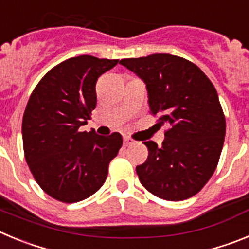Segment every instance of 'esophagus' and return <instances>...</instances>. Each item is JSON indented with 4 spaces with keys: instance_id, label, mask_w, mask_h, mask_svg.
Returning <instances> with one entry per match:
<instances>
[{
    "instance_id": "obj_1",
    "label": "esophagus",
    "mask_w": 249,
    "mask_h": 249,
    "mask_svg": "<svg viewBox=\"0 0 249 249\" xmlns=\"http://www.w3.org/2000/svg\"><path fill=\"white\" fill-rule=\"evenodd\" d=\"M123 143H124V146L126 147H128V146H132V144H135L136 141L133 140V138L124 136V137H123Z\"/></svg>"
}]
</instances>
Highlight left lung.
I'll use <instances>...</instances> for the list:
<instances>
[{
	"mask_svg": "<svg viewBox=\"0 0 249 249\" xmlns=\"http://www.w3.org/2000/svg\"><path fill=\"white\" fill-rule=\"evenodd\" d=\"M146 82L149 109L166 124L158 147L143 142L148 157L136 167L142 186L166 201L197 195L214 173L226 136V117L210 78L183 57L156 53L121 59Z\"/></svg>",
	"mask_w": 249,
	"mask_h": 249,
	"instance_id": "1",
	"label": "left lung"
}]
</instances>
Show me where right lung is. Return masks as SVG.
I'll return each mask as SVG.
<instances>
[{
  "instance_id": "right-lung-1",
  "label": "right lung",
  "mask_w": 249,
  "mask_h": 249,
  "mask_svg": "<svg viewBox=\"0 0 249 249\" xmlns=\"http://www.w3.org/2000/svg\"><path fill=\"white\" fill-rule=\"evenodd\" d=\"M118 63L83 54L51 68L37 83L22 120L25 158L38 186L63 203L100 190L122 147L118 132H80L96 108V82Z\"/></svg>"
}]
</instances>
